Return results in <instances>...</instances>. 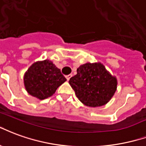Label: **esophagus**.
Here are the masks:
<instances>
[{
  "instance_id": "34e87169",
  "label": "esophagus",
  "mask_w": 146,
  "mask_h": 146,
  "mask_svg": "<svg viewBox=\"0 0 146 146\" xmlns=\"http://www.w3.org/2000/svg\"><path fill=\"white\" fill-rule=\"evenodd\" d=\"M72 74H68V75H66V78H67V80L68 81L71 78H72Z\"/></svg>"
}]
</instances>
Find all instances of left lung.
Instances as JSON below:
<instances>
[{
    "label": "left lung",
    "mask_w": 146,
    "mask_h": 146,
    "mask_svg": "<svg viewBox=\"0 0 146 146\" xmlns=\"http://www.w3.org/2000/svg\"><path fill=\"white\" fill-rule=\"evenodd\" d=\"M69 84L79 100L88 107L107 104L117 90V81L101 63H86L77 69Z\"/></svg>",
    "instance_id": "left-lung-1"
}]
</instances>
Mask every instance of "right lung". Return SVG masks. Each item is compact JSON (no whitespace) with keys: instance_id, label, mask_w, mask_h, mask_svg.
<instances>
[{"instance_id":"1","label":"right lung","mask_w":146,"mask_h":146,"mask_svg":"<svg viewBox=\"0 0 146 146\" xmlns=\"http://www.w3.org/2000/svg\"><path fill=\"white\" fill-rule=\"evenodd\" d=\"M66 81L60 70L49 60L37 61L29 67L24 75V85L29 94L44 100L56 92Z\"/></svg>"}]
</instances>
